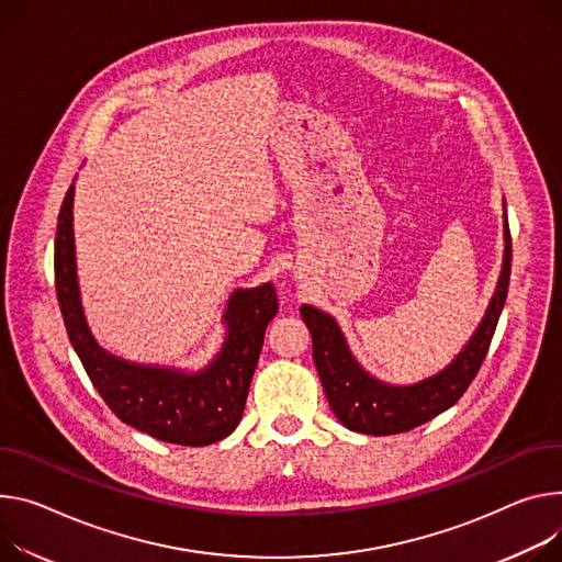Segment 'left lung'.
<instances>
[{"mask_svg": "<svg viewBox=\"0 0 562 562\" xmlns=\"http://www.w3.org/2000/svg\"><path fill=\"white\" fill-rule=\"evenodd\" d=\"M504 265L486 316L462 353L437 376L417 385H385L366 374L349 353L331 316L304 304L300 310L314 342V363L334 415L342 426L366 435H396L413 430L454 405L477 376L491 347L512 278V231L504 211Z\"/></svg>", "mask_w": 562, "mask_h": 562, "instance_id": "1", "label": "left lung"}]
</instances>
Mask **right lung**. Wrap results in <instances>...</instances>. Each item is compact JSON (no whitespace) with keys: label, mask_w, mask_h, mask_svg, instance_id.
I'll return each mask as SVG.
<instances>
[{"label":"right lung","mask_w":562,"mask_h":562,"mask_svg":"<svg viewBox=\"0 0 562 562\" xmlns=\"http://www.w3.org/2000/svg\"><path fill=\"white\" fill-rule=\"evenodd\" d=\"M71 206L74 186L58 215L56 293L69 340L100 398L123 424L168 443L209 446L228 437L241 419L267 325L278 314L273 284L231 295L226 345L209 370L179 374L125 363L100 349L85 325L76 282Z\"/></svg>","instance_id":"right-lung-1"}]
</instances>
